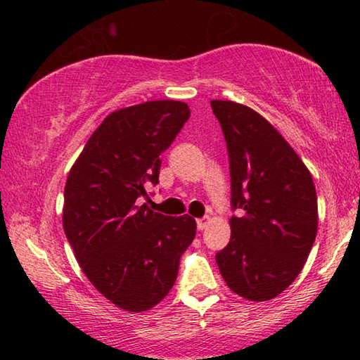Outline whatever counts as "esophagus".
<instances>
[{
    "instance_id": "obj_1",
    "label": "esophagus",
    "mask_w": 360,
    "mask_h": 360,
    "mask_svg": "<svg viewBox=\"0 0 360 360\" xmlns=\"http://www.w3.org/2000/svg\"><path fill=\"white\" fill-rule=\"evenodd\" d=\"M207 226H208V218L197 219V229H198V231H203Z\"/></svg>"
}]
</instances>
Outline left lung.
I'll use <instances>...</instances> for the list:
<instances>
[{
    "mask_svg": "<svg viewBox=\"0 0 360 360\" xmlns=\"http://www.w3.org/2000/svg\"><path fill=\"white\" fill-rule=\"evenodd\" d=\"M231 169V240L216 262L232 292L281 295L303 269L317 233L312 176L278 131L252 108L211 101Z\"/></svg>",
    "mask_w": 360,
    "mask_h": 360,
    "instance_id": "1",
    "label": "left lung"
}]
</instances>
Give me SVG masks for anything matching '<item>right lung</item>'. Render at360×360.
<instances>
[{"label":"right lung","mask_w":360,"mask_h":360,"mask_svg":"<svg viewBox=\"0 0 360 360\" xmlns=\"http://www.w3.org/2000/svg\"><path fill=\"white\" fill-rule=\"evenodd\" d=\"M186 102L150 101L108 115L88 139L64 191V231L89 282L122 309L147 311L176 282L195 219L150 211L160 155L189 120Z\"/></svg>","instance_id":"add662e5"}]
</instances>
